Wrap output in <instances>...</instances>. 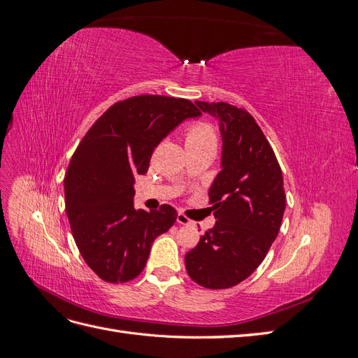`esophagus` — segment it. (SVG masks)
<instances>
[{
    "label": "esophagus",
    "mask_w": 358,
    "mask_h": 358,
    "mask_svg": "<svg viewBox=\"0 0 358 358\" xmlns=\"http://www.w3.org/2000/svg\"><path fill=\"white\" fill-rule=\"evenodd\" d=\"M176 221H178V224H180V225H191V224H192V221L188 218V216H185L183 213H178Z\"/></svg>",
    "instance_id": "obj_1"
}]
</instances>
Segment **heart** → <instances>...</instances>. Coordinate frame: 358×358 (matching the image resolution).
Masks as SVG:
<instances>
[{"mask_svg": "<svg viewBox=\"0 0 358 358\" xmlns=\"http://www.w3.org/2000/svg\"><path fill=\"white\" fill-rule=\"evenodd\" d=\"M215 129L208 122H196L187 128L185 142L187 145H201L210 143L215 145Z\"/></svg>", "mask_w": 358, "mask_h": 358, "instance_id": "b5f03b06", "label": "heart"}]
</instances>
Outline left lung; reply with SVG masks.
<instances>
[{
    "mask_svg": "<svg viewBox=\"0 0 358 358\" xmlns=\"http://www.w3.org/2000/svg\"><path fill=\"white\" fill-rule=\"evenodd\" d=\"M220 121L222 170L209 189L216 218L185 255L194 282L222 289L241 284L262 264L285 210L280 166L252 115L229 103L196 101Z\"/></svg>",
    "mask_w": 358,
    "mask_h": 358,
    "instance_id": "1",
    "label": "left lung"
}]
</instances>
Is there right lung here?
Instances as JSON below:
<instances>
[{
  "instance_id": "1",
  "label": "right lung",
  "mask_w": 358,
  "mask_h": 358,
  "mask_svg": "<svg viewBox=\"0 0 358 358\" xmlns=\"http://www.w3.org/2000/svg\"><path fill=\"white\" fill-rule=\"evenodd\" d=\"M201 112L189 100L136 95L110 106L74 150L64 178L74 242L100 279L124 284L146 266L155 237L178 212L134 209V176L145 175L155 148L173 128Z\"/></svg>"
}]
</instances>
